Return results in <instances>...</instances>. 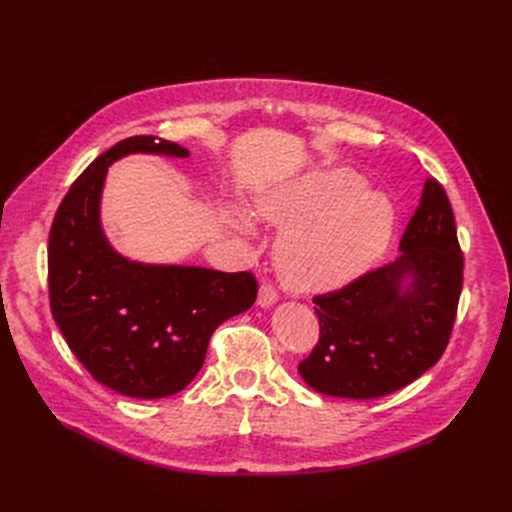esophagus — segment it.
<instances>
[{"label":"esophagus","instance_id":"34e87169","mask_svg":"<svg viewBox=\"0 0 512 512\" xmlns=\"http://www.w3.org/2000/svg\"><path fill=\"white\" fill-rule=\"evenodd\" d=\"M278 301V288L272 284V282H263L259 286V297H257V303L261 307H270Z\"/></svg>","mask_w":512,"mask_h":512}]
</instances>
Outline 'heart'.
Listing matches in <instances>:
<instances>
[{
  "instance_id": "b5f03b06",
  "label": "heart",
  "mask_w": 512,
  "mask_h": 512,
  "mask_svg": "<svg viewBox=\"0 0 512 512\" xmlns=\"http://www.w3.org/2000/svg\"><path fill=\"white\" fill-rule=\"evenodd\" d=\"M346 168L292 180L261 199L267 220L290 226L278 242L280 272L297 290L353 282L378 259L394 230L392 201Z\"/></svg>"
}]
</instances>
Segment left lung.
I'll list each match as a JSON object with an SVG mask.
<instances>
[{
	"instance_id": "8db88e82",
	"label": "left lung",
	"mask_w": 512,
	"mask_h": 512,
	"mask_svg": "<svg viewBox=\"0 0 512 512\" xmlns=\"http://www.w3.org/2000/svg\"><path fill=\"white\" fill-rule=\"evenodd\" d=\"M400 255L315 294L319 340L299 363L317 392L369 400L405 388L444 355L463 290V251L444 186L427 178ZM412 284L401 288V280Z\"/></svg>"
}]
</instances>
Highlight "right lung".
<instances>
[{"mask_svg":"<svg viewBox=\"0 0 512 512\" xmlns=\"http://www.w3.org/2000/svg\"><path fill=\"white\" fill-rule=\"evenodd\" d=\"M128 153L188 157L172 141L139 134L91 161L49 230V305L70 351L99 384L164 398L193 382L215 328L247 311L259 286L251 272L143 265L114 253L99 226V195L107 166Z\"/></svg>","mask_w":512,"mask_h":512,"instance_id":"1","label":"right lung"}]
</instances>
